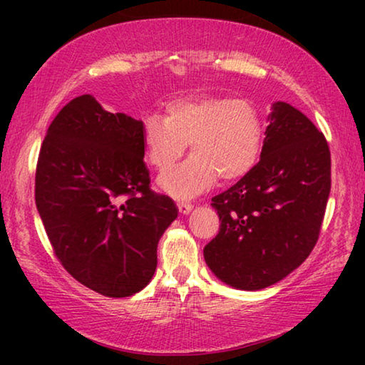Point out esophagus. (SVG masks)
<instances>
[{
	"label": "esophagus",
	"instance_id": "1",
	"mask_svg": "<svg viewBox=\"0 0 365 365\" xmlns=\"http://www.w3.org/2000/svg\"><path fill=\"white\" fill-rule=\"evenodd\" d=\"M178 207H179V211H181V212H189V209H191V204H189L187 201H179Z\"/></svg>",
	"mask_w": 365,
	"mask_h": 365
}]
</instances>
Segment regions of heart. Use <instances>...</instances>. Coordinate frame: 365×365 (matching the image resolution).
Wrapping results in <instances>:
<instances>
[{
    "label": "heart",
    "instance_id": "obj_1",
    "mask_svg": "<svg viewBox=\"0 0 365 365\" xmlns=\"http://www.w3.org/2000/svg\"><path fill=\"white\" fill-rule=\"evenodd\" d=\"M246 148V136L241 129L229 123L217 124L214 131L207 133L201 141L194 144L189 151V161L217 168L222 156L242 151Z\"/></svg>",
    "mask_w": 365,
    "mask_h": 365
}]
</instances>
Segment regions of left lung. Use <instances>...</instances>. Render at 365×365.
Returning a JSON list of instances; mask_svg holds the SVG:
<instances>
[{
  "label": "left lung",
  "mask_w": 365,
  "mask_h": 365,
  "mask_svg": "<svg viewBox=\"0 0 365 365\" xmlns=\"http://www.w3.org/2000/svg\"><path fill=\"white\" fill-rule=\"evenodd\" d=\"M143 158V123L89 94L58 113L39 149L34 201L54 256L108 297L148 286L159 239L178 217L173 199L151 189Z\"/></svg>",
  "instance_id": "8db88e82"
}]
</instances>
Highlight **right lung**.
Masks as SVG:
<instances>
[{"label": "right lung", "instance_id": "1", "mask_svg": "<svg viewBox=\"0 0 365 365\" xmlns=\"http://www.w3.org/2000/svg\"><path fill=\"white\" fill-rule=\"evenodd\" d=\"M331 192L324 134L287 103H274L261 159L217 196L219 232L204 247L209 269L244 291L269 287L306 261Z\"/></svg>", "mask_w": 365, "mask_h": 365}]
</instances>
